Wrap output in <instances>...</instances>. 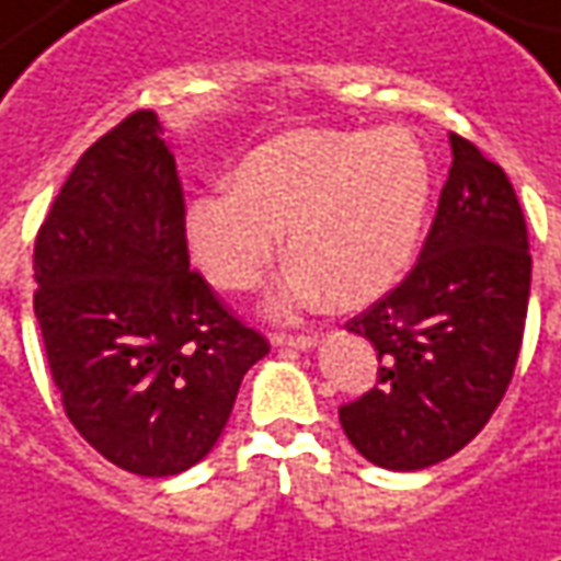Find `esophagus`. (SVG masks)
<instances>
[{
  "mask_svg": "<svg viewBox=\"0 0 561 561\" xmlns=\"http://www.w3.org/2000/svg\"><path fill=\"white\" fill-rule=\"evenodd\" d=\"M272 342L277 347H296V351H308V347L318 345V335H311V332H296V335H287V332H274Z\"/></svg>",
  "mask_w": 561,
  "mask_h": 561,
  "instance_id": "esophagus-1",
  "label": "esophagus"
}]
</instances>
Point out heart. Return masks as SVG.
I'll return each instance as SVG.
<instances>
[{
  "label": "heart",
  "mask_w": 561,
  "mask_h": 561,
  "mask_svg": "<svg viewBox=\"0 0 561 561\" xmlns=\"http://www.w3.org/2000/svg\"><path fill=\"white\" fill-rule=\"evenodd\" d=\"M431 198V161L409 127L293 130L243 158L234 185L185 207L192 259L219 289L256 287L280 253L299 256L268 311L332 302L357 308L400 280Z\"/></svg>",
  "instance_id": "obj_1"
}]
</instances>
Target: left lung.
<instances>
[{
	"label": "left lung",
	"mask_w": 561,
	"mask_h": 561,
	"mask_svg": "<svg viewBox=\"0 0 561 561\" xmlns=\"http://www.w3.org/2000/svg\"><path fill=\"white\" fill-rule=\"evenodd\" d=\"M449 180L419 262L345 327L378 351L376 388L339 409L366 461L439 465L489 424L523 347L531 253L507 173L451 134Z\"/></svg>",
	"instance_id": "left-lung-1"
}]
</instances>
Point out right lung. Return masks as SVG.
Wrapping results in <instances>:
<instances>
[{
  "instance_id": "1",
  "label": "right lung",
  "mask_w": 561,
  "mask_h": 561,
  "mask_svg": "<svg viewBox=\"0 0 561 561\" xmlns=\"http://www.w3.org/2000/svg\"><path fill=\"white\" fill-rule=\"evenodd\" d=\"M152 110L84 149L33 247V293L67 419L106 461L173 477L214 449L268 339L188 268L185 198Z\"/></svg>"
}]
</instances>
